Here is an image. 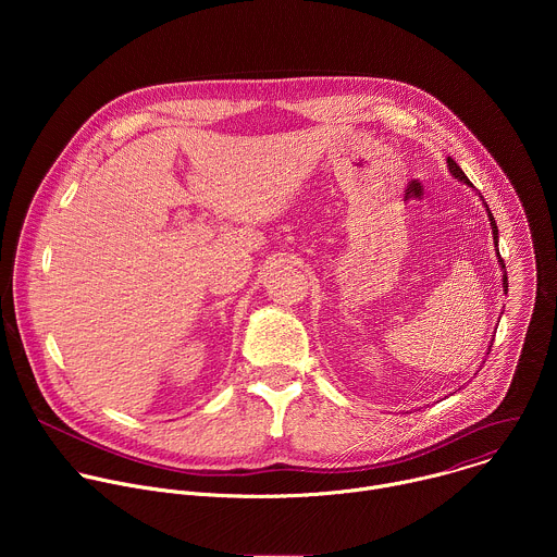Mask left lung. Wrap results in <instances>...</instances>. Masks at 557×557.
Returning <instances> with one entry per match:
<instances>
[{
  "instance_id": "8db88e82",
  "label": "left lung",
  "mask_w": 557,
  "mask_h": 557,
  "mask_svg": "<svg viewBox=\"0 0 557 557\" xmlns=\"http://www.w3.org/2000/svg\"><path fill=\"white\" fill-rule=\"evenodd\" d=\"M447 170H449V174L456 178V181H460V183H465L467 187H473L471 183H469V178L465 176V172L456 165V161H451V158L447 156ZM481 196V194H479ZM481 200H483V205H485V209H487V218H490V226H492V237H494V245H496V258H498V262H500V269H503V288H505V293H507V286H509V282H507V271H505V262H503V258H500V251H498V226H496V220H494V215H492V211H490V207H487V202H485V198L481 196ZM494 342V339H492ZM490 350H492V346H490ZM490 350H487V355H490Z\"/></svg>"
}]
</instances>
